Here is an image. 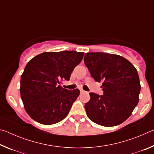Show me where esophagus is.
<instances>
[{
  "label": "esophagus",
  "mask_w": 154,
  "mask_h": 154,
  "mask_svg": "<svg viewBox=\"0 0 154 154\" xmlns=\"http://www.w3.org/2000/svg\"><path fill=\"white\" fill-rule=\"evenodd\" d=\"M80 92L81 93H85V92H85V90H83V89H80Z\"/></svg>",
  "instance_id": "34e87169"
}]
</instances>
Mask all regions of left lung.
<instances>
[{
	"mask_svg": "<svg viewBox=\"0 0 154 154\" xmlns=\"http://www.w3.org/2000/svg\"><path fill=\"white\" fill-rule=\"evenodd\" d=\"M84 63L96 82H103V95L91 92L89 102L85 104L88 118L107 127L123 123L139 100L136 68L124 57L102 52L85 54Z\"/></svg>",
	"mask_w": 154,
	"mask_h": 154,
	"instance_id": "left-lung-1",
	"label": "left lung"
}]
</instances>
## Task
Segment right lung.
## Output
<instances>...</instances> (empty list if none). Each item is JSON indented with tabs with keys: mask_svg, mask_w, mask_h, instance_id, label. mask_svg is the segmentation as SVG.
Masks as SVG:
<instances>
[{
	"mask_svg": "<svg viewBox=\"0 0 154 154\" xmlns=\"http://www.w3.org/2000/svg\"><path fill=\"white\" fill-rule=\"evenodd\" d=\"M83 52L47 51L28 62L21 75L20 95L26 111L44 125L58 123L69 114L79 90L61 86L83 58Z\"/></svg>",
	"mask_w": 154,
	"mask_h": 154,
	"instance_id": "add662e5",
	"label": "right lung"
}]
</instances>
